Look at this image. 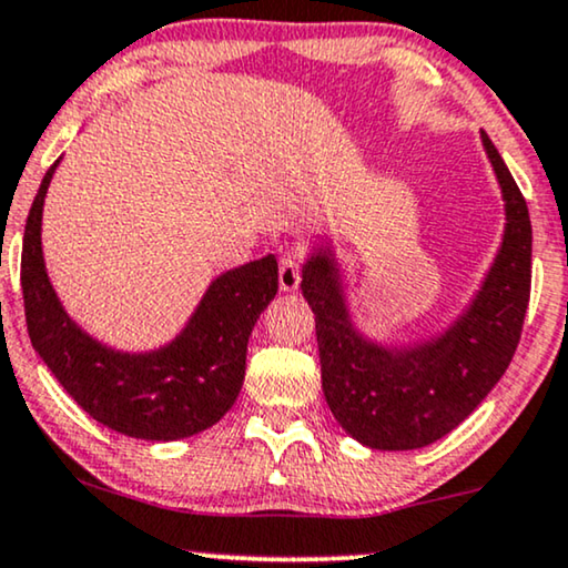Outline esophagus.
Listing matches in <instances>:
<instances>
[{
  "label": "esophagus",
  "instance_id": "1",
  "mask_svg": "<svg viewBox=\"0 0 568 568\" xmlns=\"http://www.w3.org/2000/svg\"><path fill=\"white\" fill-rule=\"evenodd\" d=\"M300 276H302V261L297 255L286 253L282 261H278V286L284 292H294L300 286Z\"/></svg>",
  "mask_w": 568,
  "mask_h": 568
}]
</instances>
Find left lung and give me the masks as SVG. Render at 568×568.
I'll list each match as a JSON object with an SVG mask.
<instances>
[{"instance_id": "8db88e82", "label": "left lung", "mask_w": 568, "mask_h": 568, "mask_svg": "<svg viewBox=\"0 0 568 568\" xmlns=\"http://www.w3.org/2000/svg\"><path fill=\"white\" fill-rule=\"evenodd\" d=\"M483 145L506 201V232L467 313L433 342L386 349L355 331L328 255H313L300 290L315 313L323 394L359 444L381 452L428 446L473 415L519 347L532 284V224L525 195L493 140Z\"/></svg>"}]
</instances>
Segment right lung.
I'll return each instance as SVG.
<instances>
[{"label":"right lung","instance_id":"obj_1","mask_svg":"<svg viewBox=\"0 0 568 568\" xmlns=\"http://www.w3.org/2000/svg\"><path fill=\"white\" fill-rule=\"evenodd\" d=\"M54 169L49 166L28 213L20 257L33 349L88 415L122 436L176 440L216 425L245 381L250 331L276 297V257L221 274L187 328L166 347L145 355L114 352L70 321L43 268L41 211Z\"/></svg>","mask_w":568,"mask_h":568}]
</instances>
